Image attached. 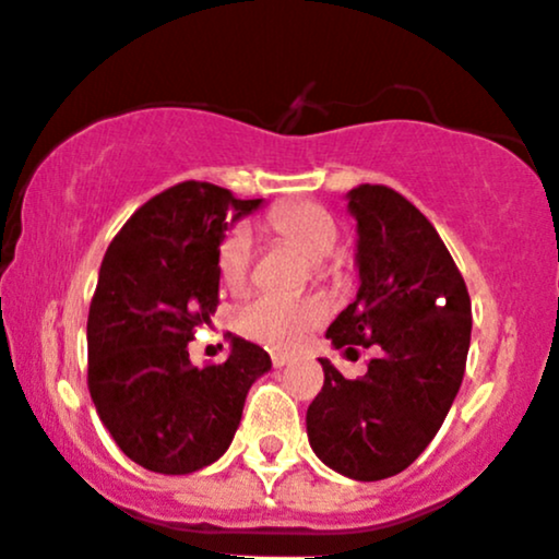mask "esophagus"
Instances as JSON below:
<instances>
[{"mask_svg": "<svg viewBox=\"0 0 559 559\" xmlns=\"http://www.w3.org/2000/svg\"><path fill=\"white\" fill-rule=\"evenodd\" d=\"M292 362V357L286 352H273V365L275 368H286Z\"/></svg>", "mask_w": 559, "mask_h": 559, "instance_id": "obj_1", "label": "esophagus"}]
</instances>
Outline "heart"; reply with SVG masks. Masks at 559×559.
<instances>
[{
    "mask_svg": "<svg viewBox=\"0 0 559 559\" xmlns=\"http://www.w3.org/2000/svg\"><path fill=\"white\" fill-rule=\"evenodd\" d=\"M267 227L284 243L300 248L313 262H324L337 246V227L324 207L311 202L278 205L267 213ZM253 240L246 227H235L218 243L216 264L222 281L229 289H243L251 275ZM326 316V302L321 297H284L259 295L248 300L235 313V324L243 335L267 346H295L308 330L321 324Z\"/></svg>",
    "mask_w": 559,
    "mask_h": 559,
    "instance_id": "heart-1",
    "label": "heart"
}]
</instances>
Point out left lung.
I'll return each mask as SVG.
<instances>
[{"label": "left lung", "mask_w": 559, "mask_h": 559, "mask_svg": "<svg viewBox=\"0 0 559 559\" xmlns=\"http://www.w3.org/2000/svg\"><path fill=\"white\" fill-rule=\"evenodd\" d=\"M357 218V300L326 330L335 348H373L362 379L330 359L308 405V441L357 481L405 471L436 438L460 392L471 348V297L425 213L389 186L348 191Z\"/></svg>", "instance_id": "left-lung-1"}]
</instances>
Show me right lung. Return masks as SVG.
<instances>
[{"label": "right lung", "mask_w": 559, "mask_h": 559, "mask_svg": "<svg viewBox=\"0 0 559 559\" xmlns=\"http://www.w3.org/2000/svg\"><path fill=\"white\" fill-rule=\"evenodd\" d=\"M262 200L183 180L132 213L107 248L88 308V392L123 454L183 476L229 449L270 354L233 337L227 362L194 368L189 341L218 306L216 251Z\"/></svg>", "instance_id": "right-lung-1"}]
</instances>
